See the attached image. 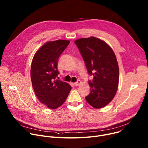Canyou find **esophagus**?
<instances>
[{
  "label": "esophagus",
  "mask_w": 148,
  "mask_h": 148,
  "mask_svg": "<svg viewBox=\"0 0 148 148\" xmlns=\"http://www.w3.org/2000/svg\"><path fill=\"white\" fill-rule=\"evenodd\" d=\"M81 83V81H79V80H78L77 82H74V85L75 86H78Z\"/></svg>",
  "instance_id": "34e87169"
}]
</instances>
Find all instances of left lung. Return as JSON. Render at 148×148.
<instances>
[{"mask_svg":"<svg viewBox=\"0 0 148 148\" xmlns=\"http://www.w3.org/2000/svg\"><path fill=\"white\" fill-rule=\"evenodd\" d=\"M92 81H89L90 93L86 97L94 108L106 106L118 90L119 71L116 56L105 42L94 37L75 40Z\"/></svg>","mask_w":148,"mask_h":148,"instance_id":"obj_1","label":"left lung"}]
</instances>
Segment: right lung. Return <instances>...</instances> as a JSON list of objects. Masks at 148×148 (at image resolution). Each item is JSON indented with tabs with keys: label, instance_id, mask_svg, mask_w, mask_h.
Segmentation results:
<instances>
[{
	"label": "right lung",
	"instance_id": "obj_1",
	"mask_svg": "<svg viewBox=\"0 0 148 148\" xmlns=\"http://www.w3.org/2000/svg\"><path fill=\"white\" fill-rule=\"evenodd\" d=\"M70 43L69 40L47 41L35 53L32 62V86L38 99L50 109H56L66 101L71 86L56 79L59 72L58 59Z\"/></svg>",
	"mask_w": 148,
	"mask_h": 148
}]
</instances>
